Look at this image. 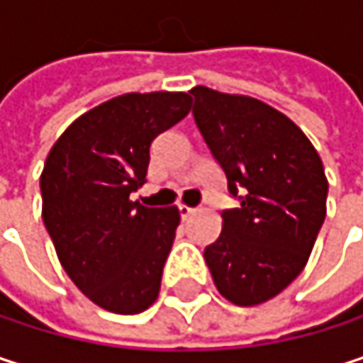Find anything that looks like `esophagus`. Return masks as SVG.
I'll return each instance as SVG.
<instances>
[{"mask_svg": "<svg viewBox=\"0 0 363 363\" xmlns=\"http://www.w3.org/2000/svg\"><path fill=\"white\" fill-rule=\"evenodd\" d=\"M193 212H195V208H189V206H182V203L179 206V214H181L182 220H184V218H189V216H191Z\"/></svg>", "mask_w": 363, "mask_h": 363, "instance_id": "1", "label": "esophagus"}]
</instances>
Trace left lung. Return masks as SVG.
I'll list each match as a JSON object with an SVG mask.
<instances>
[{
	"label": "left lung",
	"instance_id": "8db88e82",
	"mask_svg": "<svg viewBox=\"0 0 363 363\" xmlns=\"http://www.w3.org/2000/svg\"><path fill=\"white\" fill-rule=\"evenodd\" d=\"M193 119L240 201L203 250L218 292L240 307L290 286L309 260L326 218L324 164L284 113L203 86L191 90Z\"/></svg>",
	"mask_w": 363,
	"mask_h": 363
}]
</instances>
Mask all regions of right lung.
I'll return each mask as SVG.
<instances>
[{"label": "right lung", "mask_w": 363, "mask_h": 363, "mask_svg": "<svg viewBox=\"0 0 363 363\" xmlns=\"http://www.w3.org/2000/svg\"><path fill=\"white\" fill-rule=\"evenodd\" d=\"M191 109L184 92L123 94L75 119L41 172V216L73 284L113 313L155 303L179 210L147 208L130 195L143 184L157 134Z\"/></svg>", "instance_id": "obj_1"}]
</instances>
